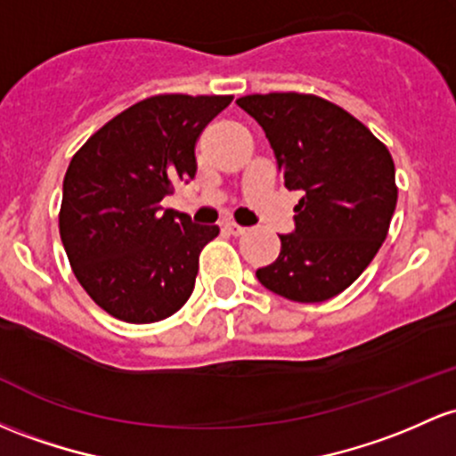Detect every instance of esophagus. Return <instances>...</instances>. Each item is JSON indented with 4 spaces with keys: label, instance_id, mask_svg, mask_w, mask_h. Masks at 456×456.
I'll list each match as a JSON object with an SVG mask.
<instances>
[{
    "label": "esophagus",
    "instance_id": "esophagus-1",
    "mask_svg": "<svg viewBox=\"0 0 456 456\" xmlns=\"http://www.w3.org/2000/svg\"><path fill=\"white\" fill-rule=\"evenodd\" d=\"M224 229H227L232 236H242V233L247 232V227H242V224H238V223H224Z\"/></svg>",
    "mask_w": 456,
    "mask_h": 456
}]
</instances>
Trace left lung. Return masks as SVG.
<instances>
[{"instance_id":"left-lung-1","label":"left lung","mask_w":456,"mask_h":456,"mask_svg":"<svg viewBox=\"0 0 456 456\" xmlns=\"http://www.w3.org/2000/svg\"><path fill=\"white\" fill-rule=\"evenodd\" d=\"M238 106L262 125L285 188L301 190L297 229L257 270L264 288L322 303L348 288L387 238L398 201L389 149L359 118L307 93L247 94Z\"/></svg>"}]
</instances>
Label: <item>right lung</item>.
I'll return each instance as SVG.
<instances>
[{"mask_svg":"<svg viewBox=\"0 0 456 456\" xmlns=\"http://www.w3.org/2000/svg\"><path fill=\"white\" fill-rule=\"evenodd\" d=\"M232 99L155 94L117 114L73 155L60 238L77 281L110 316L158 322L192 294L199 255L218 227L162 209V199L194 179L197 140Z\"/></svg>","mask_w":456,"mask_h":456,"instance_id":"1","label":"right lung"}]
</instances>
